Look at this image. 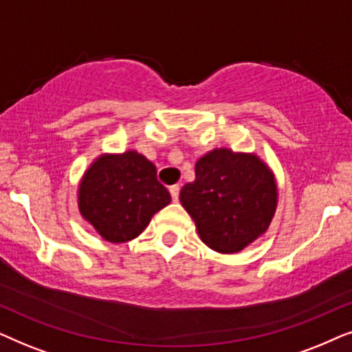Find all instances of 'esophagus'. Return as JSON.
<instances>
[{
	"label": "esophagus",
	"instance_id": "1",
	"mask_svg": "<svg viewBox=\"0 0 352 352\" xmlns=\"http://www.w3.org/2000/svg\"><path fill=\"white\" fill-rule=\"evenodd\" d=\"M179 190H181V187L177 186V184L170 187V194H171L173 201H177V199H179Z\"/></svg>",
	"mask_w": 352,
	"mask_h": 352
}]
</instances>
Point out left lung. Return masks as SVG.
<instances>
[{
  "mask_svg": "<svg viewBox=\"0 0 352 352\" xmlns=\"http://www.w3.org/2000/svg\"><path fill=\"white\" fill-rule=\"evenodd\" d=\"M179 200L201 242L230 254L266 232L277 208V184L254 153L214 148L195 163V181L182 187Z\"/></svg>",
  "mask_w": 352,
  "mask_h": 352,
  "instance_id": "8db88e82",
  "label": "left lung"
}]
</instances>
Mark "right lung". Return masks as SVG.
<instances>
[{
    "instance_id": "add662e5",
    "label": "right lung",
    "mask_w": 352,
    "mask_h": 352,
    "mask_svg": "<svg viewBox=\"0 0 352 352\" xmlns=\"http://www.w3.org/2000/svg\"><path fill=\"white\" fill-rule=\"evenodd\" d=\"M170 201V192L157 181L155 165L136 151L98 157L78 189L81 216L112 243L136 239Z\"/></svg>"
}]
</instances>
